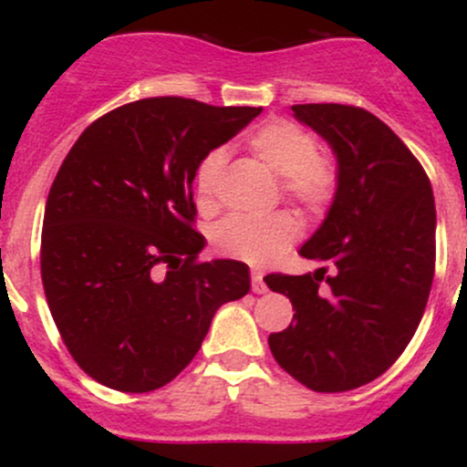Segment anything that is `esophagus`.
Here are the masks:
<instances>
[{
	"mask_svg": "<svg viewBox=\"0 0 467 467\" xmlns=\"http://www.w3.org/2000/svg\"><path fill=\"white\" fill-rule=\"evenodd\" d=\"M252 292L254 294H265L267 292V285H265V281H264V276L261 275H252Z\"/></svg>",
	"mask_w": 467,
	"mask_h": 467,
	"instance_id": "esophagus-1",
	"label": "esophagus"
}]
</instances>
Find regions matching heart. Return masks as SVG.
Listing matches in <instances>:
<instances>
[{"mask_svg": "<svg viewBox=\"0 0 467 467\" xmlns=\"http://www.w3.org/2000/svg\"><path fill=\"white\" fill-rule=\"evenodd\" d=\"M248 149L272 173L281 175L287 200L296 202L312 215H320L334 202L337 171L327 158L316 155L318 142L307 130L289 120H267L248 138ZM226 153L222 149L206 153L195 171V189L202 203H213L217 195ZM298 237V222L289 213L267 217L233 215L213 233V244L222 254L264 267L275 264Z\"/></svg>", "mask_w": 467, "mask_h": 467, "instance_id": "obj_1", "label": "heart"}]
</instances>
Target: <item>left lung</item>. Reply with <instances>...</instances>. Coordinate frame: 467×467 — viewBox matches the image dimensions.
I'll return each mask as SVG.
<instances>
[{"label":"left lung","instance_id":"obj_1","mask_svg":"<svg viewBox=\"0 0 467 467\" xmlns=\"http://www.w3.org/2000/svg\"><path fill=\"white\" fill-rule=\"evenodd\" d=\"M292 111L334 151L337 191L298 250L318 270L265 276L296 309L267 342L305 387L340 393L379 378L420 327L435 276V197L409 147L367 109L323 103Z\"/></svg>","mask_w":467,"mask_h":467}]
</instances>
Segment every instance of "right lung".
<instances>
[{"instance_id": "1", "label": "right lung", "mask_w": 467, "mask_h": 467, "mask_svg": "<svg viewBox=\"0 0 467 467\" xmlns=\"http://www.w3.org/2000/svg\"><path fill=\"white\" fill-rule=\"evenodd\" d=\"M261 107L142 99L92 122L46 202L41 278L52 318L89 378L149 393L200 351L213 316L250 292L248 265L197 264L192 180Z\"/></svg>"}]
</instances>
